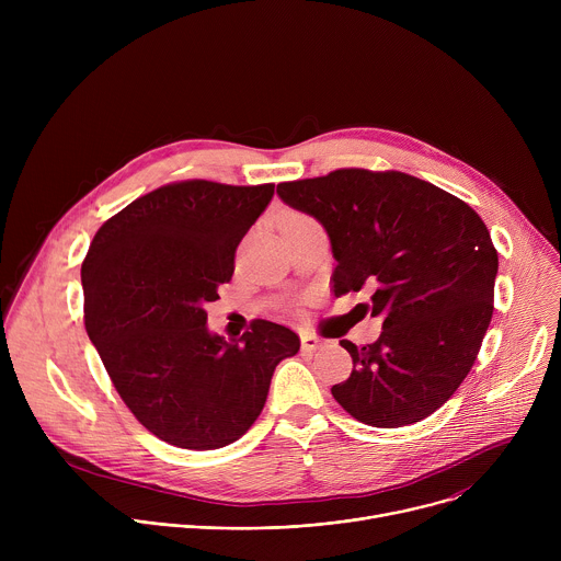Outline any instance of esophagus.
<instances>
[{
    "label": "esophagus",
    "instance_id": "34e87169",
    "mask_svg": "<svg viewBox=\"0 0 561 561\" xmlns=\"http://www.w3.org/2000/svg\"><path fill=\"white\" fill-rule=\"evenodd\" d=\"M322 346H327V340L317 337V335H301V351L314 353V351H319Z\"/></svg>",
    "mask_w": 561,
    "mask_h": 561
}]
</instances>
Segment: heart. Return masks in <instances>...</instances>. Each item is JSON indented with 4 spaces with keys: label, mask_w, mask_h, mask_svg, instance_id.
Here are the masks:
<instances>
[{
    "label": "heart",
    "mask_w": 561,
    "mask_h": 561,
    "mask_svg": "<svg viewBox=\"0 0 561 561\" xmlns=\"http://www.w3.org/2000/svg\"><path fill=\"white\" fill-rule=\"evenodd\" d=\"M306 215H301V213H290V215H286V219L284 221H290V219H304Z\"/></svg>",
    "instance_id": "obj_1"
}]
</instances>
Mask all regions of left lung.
<instances>
[{"instance_id": "1", "label": "left lung", "mask_w": 561, "mask_h": 561, "mask_svg": "<svg viewBox=\"0 0 561 561\" xmlns=\"http://www.w3.org/2000/svg\"><path fill=\"white\" fill-rule=\"evenodd\" d=\"M279 197L327 228L335 297L373 288L377 342L340 344L353 373L331 388L340 407L375 428H399L442 409L470 373L489 331L497 251L466 202L399 171L337 169L284 182Z\"/></svg>"}]
</instances>
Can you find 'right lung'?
<instances>
[{"instance_id":"1","label":"right lung","mask_w":561,"mask_h":561,"mask_svg":"<svg viewBox=\"0 0 561 561\" xmlns=\"http://www.w3.org/2000/svg\"><path fill=\"white\" fill-rule=\"evenodd\" d=\"M273 193L208 180L159 186L106 219L82 262L87 333L122 402L171 446L237 442L260 417L275 366L299 351L268 319L237 342L206 329V304Z\"/></svg>"}]
</instances>
